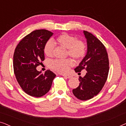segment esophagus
<instances>
[{"label":"esophagus","mask_w":126,"mask_h":126,"mask_svg":"<svg viewBox=\"0 0 126 126\" xmlns=\"http://www.w3.org/2000/svg\"><path fill=\"white\" fill-rule=\"evenodd\" d=\"M63 77H67V78H68V79H70V78H71V77H72L71 76L69 75H63Z\"/></svg>","instance_id":"1"}]
</instances>
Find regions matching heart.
I'll return each mask as SVG.
<instances>
[{
  "label": "heart",
  "instance_id": "1",
  "mask_svg": "<svg viewBox=\"0 0 126 126\" xmlns=\"http://www.w3.org/2000/svg\"><path fill=\"white\" fill-rule=\"evenodd\" d=\"M55 44L68 49L67 55L75 60H80L85 56L86 52L85 43L80 39H77L74 36L68 33H63L54 39ZM44 53L48 57L53 55L54 46L52 43L48 41L44 47ZM73 65V61L70 59L65 60H56L51 61L50 67L51 69L61 73H66L70 67Z\"/></svg>",
  "mask_w": 126,
  "mask_h": 126
}]
</instances>
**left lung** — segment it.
<instances>
[{
    "mask_svg": "<svg viewBox=\"0 0 126 126\" xmlns=\"http://www.w3.org/2000/svg\"><path fill=\"white\" fill-rule=\"evenodd\" d=\"M87 39V53L78 66L76 73L87 70L85 76L79 77V87L72 92L77 99L87 100L97 95L104 87L109 72V60L104 45L99 39L87 31H84Z\"/></svg>",
    "mask_w": 126,
    "mask_h": 126,
    "instance_id": "left-lung-1",
    "label": "left lung"
}]
</instances>
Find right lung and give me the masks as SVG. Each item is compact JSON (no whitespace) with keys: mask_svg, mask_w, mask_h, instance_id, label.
Segmentation results:
<instances>
[{"mask_svg":"<svg viewBox=\"0 0 126 126\" xmlns=\"http://www.w3.org/2000/svg\"><path fill=\"white\" fill-rule=\"evenodd\" d=\"M53 34L45 29L34 30L25 36L15 48L13 56L15 77L24 92L33 97L47 94L56 76L50 70L42 74L36 69L45 60L44 46Z\"/></svg>","mask_w":126,"mask_h":126,"instance_id":"right-lung-1","label":"right lung"}]
</instances>
